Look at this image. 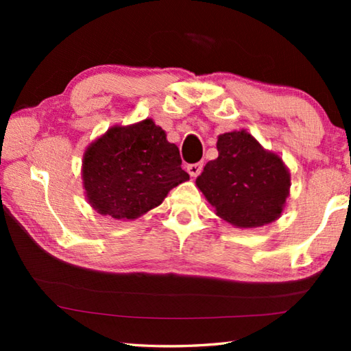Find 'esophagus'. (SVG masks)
Returning <instances> with one entry per match:
<instances>
[{
	"label": "esophagus",
	"instance_id": "obj_1",
	"mask_svg": "<svg viewBox=\"0 0 351 351\" xmlns=\"http://www.w3.org/2000/svg\"><path fill=\"white\" fill-rule=\"evenodd\" d=\"M201 170H203V162H195V164H189L187 165V171L190 176H198L201 173Z\"/></svg>",
	"mask_w": 351,
	"mask_h": 351
}]
</instances>
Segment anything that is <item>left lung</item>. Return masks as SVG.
I'll list each match as a JSON object with an SVG mask.
<instances>
[{"label":"left lung","instance_id":"8db88e82","mask_svg":"<svg viewBox=\"0 0 351 351\" xmlns=\"http://www.w3.org/2000/svg\"><path fill=\"white\" fill-rule=\"evenodd\" d=\"M218 158L209 161L197 186L219 218L241 229L260 228L280 217L291 178L276 153L245 130L218 136Z\"/></svg>","mask_w":351,"mask_h":351}]
</instances>
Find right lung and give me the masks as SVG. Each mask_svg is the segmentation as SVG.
I'll list each match as a JSON object with an SVG mask.
<instances>
[{
  "mask_svg": "<svg viewBox=\"0 0 351 351\" xmlns=\"http://www.w3.org/2000/svg\"><path fill=\"white\" fill-rule=\"evenodd\" d=\"M180 150L152 119L112 127L88 145L82 178L86 199L100 215L134 219L159 206L189 180Z\"/></svg>",
  "mask_w": 351,
  "mask_h": 351,
  "instance_id": "add662e5",
  "label": "right lung"
}]
</instances>
